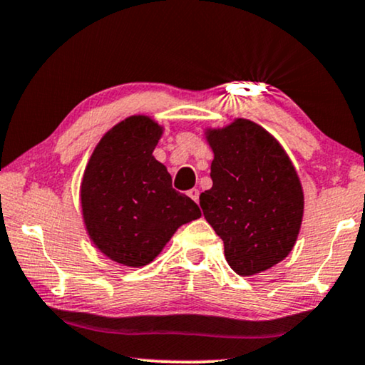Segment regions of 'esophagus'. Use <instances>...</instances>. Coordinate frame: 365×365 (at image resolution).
I'll return each instance as SVG.
<instances>
[{"instance_id": "34e87169", "label": "esophagus", "mask_w": 365, "mask_h": 365, "mask_svg": "<svg viewBox=\"0 0 365 365\" xmlns=\"http://www.w3.org/2000/svg\"><path fill=\"white\" fill-rule=\"evenodd\" d=\"M188 197L193 200V202H197L198 203V198H200V192H198V188H192L188 192Z\"/></svg>"}]
</instances>
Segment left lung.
Instances as JSON below:
<instances>
[{
    "mask_svg": "<svg viewBox=\"0 0 365 365\" xmlns=\"http://www.w3.org/2000/svg\"><path fill=\"white\" fill-rule=\"evenodd\" d=\"M213 187L200 207L240 276L273 268L291 253L304 215V192L283 145L248 119L205 129Z\"/></svg>",
    "mask_w": 365,
    "mask_h": 365,
    "instance_id": "8db88e82",
    "label": "left lung"
}]
</instances>
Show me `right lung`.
Returning <instances> with one entry per match:
<instances>
[{
    "mask_svg": "<svg viewBox=\"0 0 365 365\" xmlns=\"http://www.w3.org/2000/svg\"><path fill=\"white\" fill-rule=\"evenodd\" d=\"M162 133L150 115L127 117L102 135L82 175L87 235L102 255L129 268L152 263L182 225L202 217L153 157Z\"/></svg>",
    "mask_w": 365,
    "mask_h": 365,
    "instance_id": "obj_1",
    "label": "right lung"
}]
</instances>
